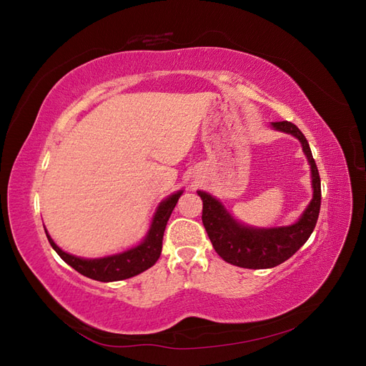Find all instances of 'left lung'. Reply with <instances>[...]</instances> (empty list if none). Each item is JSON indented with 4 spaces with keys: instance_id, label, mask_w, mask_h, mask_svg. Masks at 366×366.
<instances>
[{
    "instance_id": "obj_1",
    "label": "left lung",
    "mask_w": 366,
    "mask_h": 366,
    "mask_svg": "<svg viewBox=\"0 0 366 366\" xmlns=\"http://www.w3.org/2000/svg\"><path fill=\"white\" fill-rule=\"evenodd\" d=\"M272 125L299 139L312 166L313 200L297 223L276 229L246 227L237 223L214 197L198 191L203 200L202 219L215 252L226 262L244 269H272L293 257L313 234L320 210V177L305 136L292 122H273Z\"/></svg>"
}]
</instances>
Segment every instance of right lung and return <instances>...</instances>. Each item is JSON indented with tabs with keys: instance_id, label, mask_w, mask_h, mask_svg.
Instances as JSON below:
<instances>
[{
	"instance_id": "right-lung-1",
	"label": "right lung",
	"mask_w": 366,
	"mask_h": 366,
	"mask_svg": "<svg viewBox=\"0 0 366 366\" xmlns=\"http://www.w3.org/2000/svg\"><path fill=\"white\" fill-rule=\"evenodd\" d=\"M180 195H182V191L172 194L159 206L156 217L152 219L151 229L142 244H139L137 247L131 250H127L124 253L114 254V257L101 258V259H82V258L73 257V254L65 253L54 244L53 239L47 234V230L46 234L54 252H56L69 265H71L76 272H79L81 274L86 276V278H92L101 282L128 280V278H132V276L148 270L157 262L162 253V242H163L166 223H168V219L172 214L177 202H179Z\"/></svg>"
}]
</instances>
